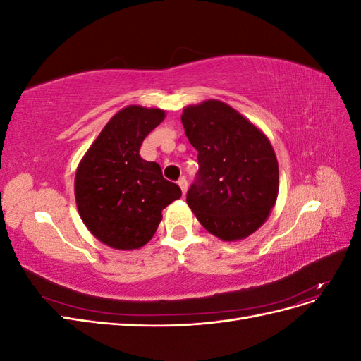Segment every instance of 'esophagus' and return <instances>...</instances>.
<instances>
[{"instance_id": "obj_1", "label": "esophagus", "mask_w": 361, "mask_h": 361, "mask_svg": "<svg viewBox=\"0 0 361 361\" xmlns=\"http://www.w3.org/2000/svg\"><path fill=\"white\" fill-rule=\"evenodd\" d=\"M178 183H179V187H180V190H182V194L185 195V192H187V190H188V180L185 179V178H180V179L178 180Z\"/></svg>"}]
</instances>
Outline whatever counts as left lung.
I'll list each match as a JSON object with an SVG mask.
<instances>
[{
    "label": "left lung",
    "instance_id": "left-lung-1",
    "mask_svg": "<svg viewBox=\"0 0 361 361\" xmlns=\"http://www.w3.org/2000/svg\"><path fill=\"white\" fill-rule=\"evenodd\" d=\"M180 120L199 152L188 206L223 241L251 235L265 223L279 194V164L269 140L221 101L187 106Z\"/></svg>",
    "mask_w": 361,
    "mask_h": 361
}]
</instances>
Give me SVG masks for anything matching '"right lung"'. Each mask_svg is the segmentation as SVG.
Masks as SVG:
<instances>
[{
    "label": "right lung",
    "instance_id": "1",
    "mask_svg": "<svg viewBox=\"0 0 361 361\" xmlns=\"http://www.w3.org/2000/svg\"><path fill=\"white\" fill-rule=\"evenodd\" d=\"M166 117L158 108L130 105L105 125L75 176V199L87 228L117 250L143 247L155 235L161 211L179 199V185L158 162L140 157L146 135Z\"/></svg>",
    "mask_w": 361,
    "mask_h": 361
}]
</instances>
